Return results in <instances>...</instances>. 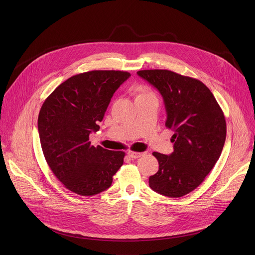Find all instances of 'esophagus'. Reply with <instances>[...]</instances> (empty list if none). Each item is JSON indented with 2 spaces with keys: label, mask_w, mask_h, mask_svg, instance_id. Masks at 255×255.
Returning <instances> with one entry per match:
<instances>
[{
  "label": "esophagus",
  "mask_w": 255,
  "mask_h": 255,
  "mask_svg": "<svg viewBox=\"0 0 255 255\" xmlns=\"http://www.w3.org/2000/svg\"><path fill=\"white\" fill-rule=\"evenodd\" d=\"M131 158H139L141 157L144 153L143 152H136V151H132V150H129L128 153H127Z\"/></svg>",
  "instance_id": "1"
}]
</instances>
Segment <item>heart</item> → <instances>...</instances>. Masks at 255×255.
I'll list each match as a JSON object with an SVG mask.
<instances>
[{
    "instance_id": "heart-1",
    "label": "heart",
    "mask_w": 255,
    "mask_h": 255,
    "mask_svg": "<svg viewBox=\"0 0 255 255\" xmlns=\"http://www.w3.org/2000/svg\"><path fill=\"white\" fill-rule=\"evenodd\" d=\"M142 94H146V93H144V92H143V93H142ZM140 95H141V94H140Z\"/></svg>"
}]
</instances>
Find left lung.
Listing matches in <instances>:
<instances>
[{
  "instance_id": "1",
  "label": "left lung",
  "mask_w": 255,
  "mask_h": 255,
  "mask_svg": "<svg viewBox=\"0 0 255 255\" xmlns=\"http://www.w3.org/2000/svg\"><path fill=\"white\" fill-rule=\"evenodd\" d=\"M137 75L162 96L165 126L174 132L171 154L152 153L159 168L149 177V187L169 198L183 197L203 183L221 155L226 139L223 111L199 80L166 69L139 70Z\"/></svg>"
}]
</instances>
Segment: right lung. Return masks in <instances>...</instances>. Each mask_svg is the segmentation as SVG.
Listing matches in <instances>:
<instances>
[{"label": "right lung", "mask_w": 255, "mask_h": 255, "mask_svg": "<svg viewBox=\"0 0 255 255\" xmlns=\"http://www.w3.org/2000/svg\"><path fill=\"white\" fill-rule=\"evenodd\" d=\"M131 75L120 70H92L67 79L44 101L38 132L44 157L63 186L80 196L110 188L125 153L91 145L117 89Z\"/></svg>", "instance_id": "add662e5"}]
</instances>
